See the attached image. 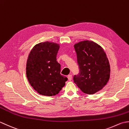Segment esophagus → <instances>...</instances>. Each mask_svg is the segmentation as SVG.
I'll return each mask as SVG.
<instances>
[{
    "mask_svg": "<svg viewBox=\"0 0 129 129\" xmlns=\"http://www.w3.org/2000/svg\"><path fill=\"white\" fill-rule=\"evenodd\" d=\"M67 78H68V80H70V81L71 80L72 78V75H68L67 76Z\"/></svg>",
    "mask_w": 129,
    "mask_h": 129,
    "instance_id": "34e87169",
    "label": "esophagus"
}]
</instances>
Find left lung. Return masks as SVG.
I'll return each mask as SVG.
<instances>
[{
    "label": "left lung",
    "instance_id": "left-lung-1",
    "mask_svg": "<svg viewBox=\"0 0 129 129\" xmlns=\"http://www.w3.org/2000/svg\"><path fill=\"white\" fill-rule=\"evenodd\" d=\"M79 75L73 80L83 93L92 94L101 90L110 78V66L104 49L92 41L75 44Z\"/></svg>",
    "mask_w": 129,
    "mask_h": 129
}]
</instances>
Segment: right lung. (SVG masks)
<instances>
[{
	"mask_svg": "<svg viewBox=\"0 0 129 129\" xmlns=\"http://www.w3.org/2000/svg\"><path fill=\"white\" fill-rule=\"evenodd\" d=\"M59 48V44L46 41L36 44L28 55L27 79L34 90L42 95H56L68 80L60 73L61 65L56 59Z\"/></svg>",
	"mask_w": 129,
	"mask_h": 129,
	"instance_id": "obj_1",
	"label": "right lung"
}]
</instances>
